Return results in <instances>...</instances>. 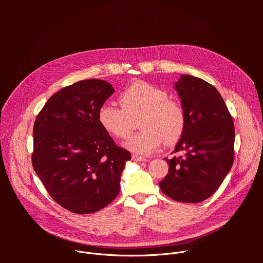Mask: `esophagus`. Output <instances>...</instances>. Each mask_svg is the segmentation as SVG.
<instances>
[{
    "mask_svg": "<svg viewBox=\"0 0 263 263\" xmlns=\"http://www.w3.org/2000/svg\"><path fill=\"white\" fill-rule=\"evenodd\" d=\"M132 159L134 161H137V162H142V161H146L145 158L141 157V156H138V155H132Z\"/></svg>",
    "mask_w": 263,
    "mask_h": 263,
    "instance_id": "34e87169",
    "label": "esophagus"
}]
</instances>
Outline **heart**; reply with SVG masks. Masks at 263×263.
I'll list each match as a JSON object with an SVG mask.
<instances>
[{"label": "heart", "mask_w": 263, "mask_h": 263, "mask_svg": "<svg viewBox=\"0 0 263 263\" xmlns=\"http://www.w3.org/2000/svg\"><path fill=\"white\" fill-rule=\"evenodd\" d=\"M121 104L122 107L114 102L104 103L98 111V120L112 136L127 138L132 130L130 118L142 115L139 127L143 130L125 143L131 152L148 155L156 151L163 139L166 143H175L184 132V108L179 102L168 99L167 91L162 88L135 82L122 92Z\"/></svg>", "instance_id": "obj_1"}]
</instances>
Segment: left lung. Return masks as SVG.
Segmentation results:
<instances>
[{"instance_id":"1","label":"left lung","mask_w":263,"mask_h":263,"mask_svg":"<svg viewBox=\"0 0 263 263\" xmlns=\"http://www.w3.org/2000/svg\"><path fill=\"white\" fill-rule=\"evenodd\" d=\"M174 86L186 115L185 129L174 152L183 151L185 155L165 158L168 174L159 186L175 201L199 203L216 192L232 167L234 124L213 85L181 74Z\"/></svg>"}]
</instances>
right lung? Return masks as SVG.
I'll return each instance as SVG.
<instances>
[{
	"instance_id": "right-lung-1",
	"label": "right lung",
	"mask_w": 263,
	"mask_h": 263,
	"mask_svg": "<svg viewBox=\"0 0 263 263\" xmlns=\"http://www.w3.org/2000/svg\"><path fill=\"white\" fill-rule=\"evenodd\" d=\"M114 92L103 80L79 81L53 95L35 120L33 168L52 199L73 213L97 212L121 191L131 154L98 120Z\"/></svg>"
}]
</instances>
